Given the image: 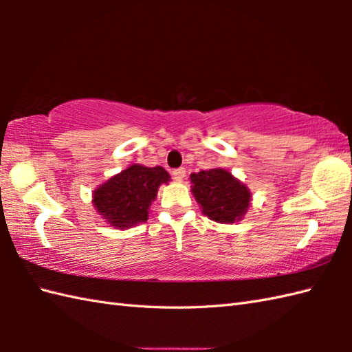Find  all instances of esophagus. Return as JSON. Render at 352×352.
Here are the masks:
<instances>
[{
    "instance_id": "1",
    "label": "esophagus",
    "mask_w": 352,
    "mask_h": 352,
    "mask_svg": "<svg viewBox=\"0 0 352 352\" xmlns=\"http://www.w3.org/2000/svg\"><path fill=\"white\" fill-rule=\"evenodd\" d=\"M184 175H186V169L184 168H177V169L172 170V177H174L175 180H178V182L183 180Z\"/></svg>"
}]
</instances>
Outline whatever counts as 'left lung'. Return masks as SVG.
<instances>
[{"label":"left lung","instance_id":"left-lung-1","mask_svg":"<svg viewBox=\"0 0 352 352\" xmlns=\"http://www.w3.org/2000/svg\"><path fill=\"white\" fill-rule=\"evenodd\" d=\"M190 182L193 197L208 219L233 223L242 218L250 206L248 188L226 169L199 170L190 175Z\"/></svg>","mask_w":352,"mask_h":352}]
</instances>
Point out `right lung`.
<instances>
[{
  "instance_id": "1",
  "label": "right lung",
  "mask_w": 352,
  "mask_h": 352,
  "mask_svg": "<svg viewBox=\"0 0 352 352\" xmlns=\"http://www.w3.org/2000/svg\"><path fill=\"white\" fill-rule=\"evenodd\" d=\"M168 182L169 174L162 166L131 164L94 192V206L113 227L138 226L146 222L148 208L155 199L157 189Z\"/></svg>"
}]
</instances>
